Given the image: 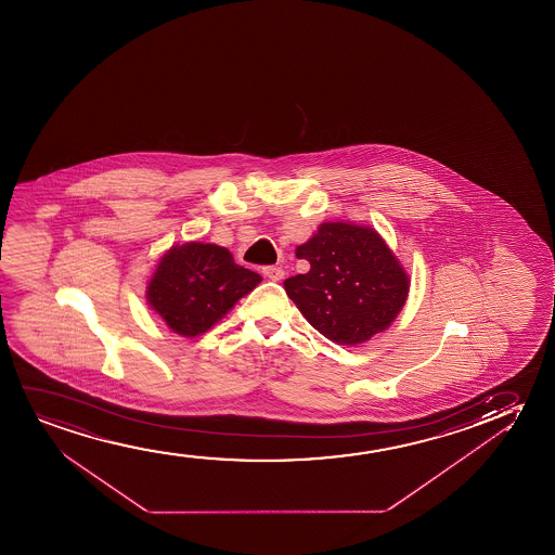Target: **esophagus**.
I'll return each mask as SVG.
<instances>
[{
    "label": "esophagus",
    "mask_w": 555,
    "mask_h": 555,
    "mask_svg": "<svg viewBox=\"0 0 555 555\" xmlns=\"http://www.w3.org/2000/svg\"><path fill=\"white\" fill-rule=\"evenodd\" d=\"M263 274H266L269 281L279 282L284 279V269H282V267L274 266L266 267V269H263Z\"/></svg>",
    "instance_id": "1"
}]
</instances>
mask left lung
Segmentation results:
<instances>
[{"mask_svg": "<svg viewBox=\"0 0 555 555\" xmlns=\"http://www.w3.org/2000/svg\"><path fill=\"white\" fill-rule=\"evenodd\" d=\"M296 256L311 269L286 279V294L335 345L370 341L390 327L408 301L410 274L370 225L324 221L297 246Z\"/></svg>", "mask_w": 555, "mask_h": 555, "instance_id": "left-lung-1", "label": "left lung"}]
</instances>
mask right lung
<instances>
[{
  "label": "right lung",
  "instance_id": "add662e5",
  "mask_svg": "<svg viewBox=\"0 0 555 555\" xmlns=\"http://www.w3.org/2000/svg\"><path fill=\"white\" fill-rule=\"evenodd\" d=\"M261 276L236 266L218 244L185 243L160 256L145 286V299L170 332L197 337L228 314Z\"/></svg>",
  "mask_w": 555,
  "mask_h": 555
}]
</instances>
